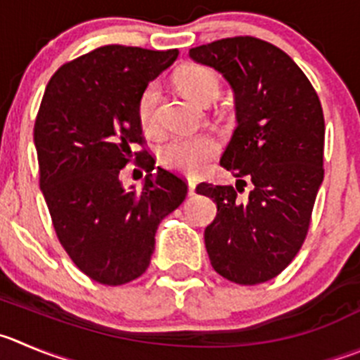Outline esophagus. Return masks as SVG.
<instances>
[{"instance_id": "1", "label": "esophagus", "mask_w": 360, "mask_h": 360, "mask_svg": "<svg viewBox=\"0 0 360 360\" xmlns=\"http://www.w3.org/2000/svg\"><path fill=\"white\" fill-rule=\"evenodd\" d=\"M195 186H197V181L188 177V193H190V195H195Z\"/></svg>"}]
</instances>
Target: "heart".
Segmentation results:
<instances>
[{
    "instance_id": "1",
    "label": "heart",
    "mask_w": 360,
    "mask_h": 360,
    "mask_svg": "<svg viewBox=\"0 0 360 360\" xmlns=\"http://www.w3.org/2000/svg\"><path fill=\"white\" fill-rule=\"evenodd\" d=\"M176 83L191 101L200 104H207L217 99L220 92V79L211 69L202 65L184 67L176 76ZM158 86L154 83L147 85L140 94L139 113L140 126L146 131H153L156 127V104H158ZM217 139L211 134H177L165 140L158 149V160L163 167L176 170L181 174H199L207 167L211 160L218 154Z\"/></svg>"
}]
</instances>
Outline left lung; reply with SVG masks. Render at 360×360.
I'll return each instance as SVG.
<instances>
[{"label": "left lung", "instance_id": "1", "mask_svg": "<svg viewBox=\"0 0 360 360\" xmlns=\"http://www.w3.org/2000/svg\"><path fill=\"white\" fill-rule=\"evenodd\" d=\"M190 58L227 79L238 120L220 160L236 188L197 186L217 202L204 231L207 256L221 277L254 286L277 277L307 236L323 181V110L300 67L261 39H221L190 49ZM247 180L252 190L241 201Z\"/></svg>", "mask_w": 360, "mask_h": 360}]
</instances>
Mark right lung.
Returning a JSON list of instances; mask_svg holds the SVG:
<instances>
[{
    "mask_svg": "<svg viewBox=\"0 0 360 360\" xmlns=\"http://www.w3.org/2000/svg\"><path fill=\"white\" fill-rule=\"evenodd\" d=\"M179 51L103 46L60 67L49 79L33 129L40 190L72 263L99 284L120 286L147 270L160 221L181 206L188 186L154 169L139 122L140 94ZM131 159L150 172L126 191Z\"/></svg>",
    "mask_w": 360,
    "mask_h": 360,
    "instance_id": "add662e5",
    "label": "right lung"
}]
</instances>
